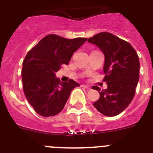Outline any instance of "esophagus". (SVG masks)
I'll use <instances>...</instances> for the list:
<instances>
[{
    "mask_svg": "<svg viewBox=\"0 0 153 153\" xmlns=\"http://www.w3.org/2000/svg\"><path fill=\"white\" fill-rule=\"evenodd\" d=\"M82 87H83V88H86V89H90V86H88V85H85V84H83L82 85Z\"/></svg>",
    "mask_w": 153,
    "mask_h": 153,
    "instance_id": "esophagus-1",
    "label": "esophagus"
}]
</instances>
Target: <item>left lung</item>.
Returning a JSON list of instances; mask_svg holds the SVG:
<instances>
[{
    "mask_svg": "<svg viewBox=\"0 0 153 153\" xmlns=\"http://www.w3.org/2000/svg\"><path fill=\"white\" fill-rule=\"evenodd\" d=\"M105 56L103 72L107 89L93 90L100 93V99L93 106L100 113L114 117L128 107L136 93L140 79V60L137 53L129 43L107 32H102L88 39Z\"/></svg>",
    "mask_w": 153,
    "mask_h": 153,
    "instance_id": "left-lung-1",
    "label": "left lung"
}]
</instances>
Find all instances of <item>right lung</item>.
Returning <instances> with one entry per match:
<instances>
[{
	"mask_svg": "<svg viewBox=\"0 0 153 153\" xmlns=\"http://www.w3.org/2000/svg\"><path fill=\"white\" fill-rule=\"evenodd\" d=\"M86 40L50 34L27 53L23 62V87L27 100L36 113L44 117L58 114L71 91L79 86L73 79L62 83L55 74L63 64H68L74 53Z\"/></svg>",
	"mask_w": 153,
	"mask_h": 153,
	"instance_id": "1",
	"label": "right lung"
}]
</instances>
